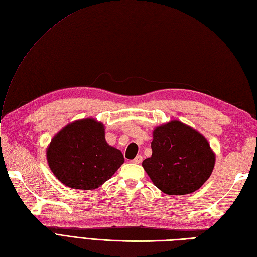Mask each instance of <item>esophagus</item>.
<instances>
[{
	"instance_id": "34e87169",
	"label": "esophagus",
	"mask_w": 257,
	"mask_h": 257,
	"mask_svg": "<svg viewBox=\"0 0 257 257\" xmlns=\"http://www.w3.org/2000/svg\"><path fill=\"white\" fill-rule=\"evenodd\" d=\"M142 160H143V157L141 155H139V156H136V157L132 160V162H133V164H141Z\"/></svg>"
}]
</instances>
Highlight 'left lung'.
<instances>
[{
  "label": "left lung",
  "instance_id": "1",
  "mask_svg": "<svg viewBox=\"0 0 257 257\" xmlns=\"http://www.w3.org/2000/svg\"><path fill=\"white\" fill-rule=\"evenodd\" d=\"M153 154L143 168L155 186L168 195L197 191L214 170L216 155L206 137L173 120L153 131Z\"/></svg>",
  "mask_w": 257,
  "mask_h": 257
}]
</instances>
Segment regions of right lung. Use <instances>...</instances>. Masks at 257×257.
I'll return each mask as SVG.
<instances>
[{
	"mask_svg": "<svg viewBox=\"0 0 257 257\" xmlns=\"http://www.w3.org/2000/svg\"><path fill=\"white\" fill-rule=\"evenodd\" d=\"M54 176L75 190H95L108 181L124 162L121 150L110 146L104 125L92 117L67 124L47 148Z\"/></svg>",
	"mask_w": 257,
	"mask_h": 257,
	"instance_id": "right-lung-1",
	"label": "right lung"
}]
</instances>
